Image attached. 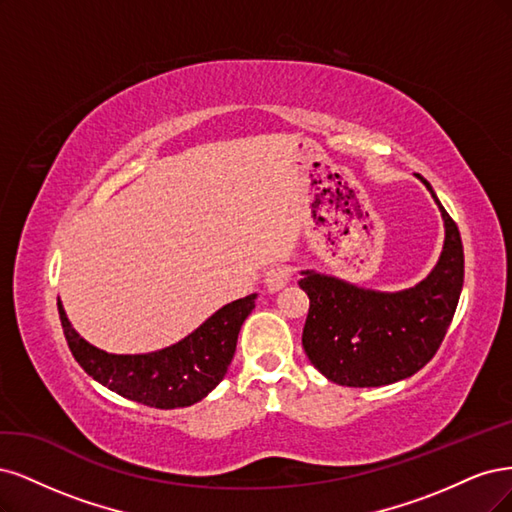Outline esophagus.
<instances>
[{
	"mask_svg": "<svg viewBox=\"0 0 512 512\" xmlns=\"http://www.w3.org/2000/svg\"><path fill=\"white\" fill-rule=\"evenodd\" d=\"M291 280V270L287 266H272L266 276H263V283H266L268 291H280Z\"/></svg>",
	"mask_w": 512,
	"mask_h": 512,
	"instance_id": "34e87169",
	"label": "esophagus"
}]
</instances>
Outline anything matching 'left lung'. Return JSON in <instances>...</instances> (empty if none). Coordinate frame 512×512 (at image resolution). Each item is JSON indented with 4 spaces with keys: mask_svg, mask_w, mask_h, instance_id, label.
<instances>
[{
    "mask_svg": "<svg viewBox=\"0 0 512 512\" xmlns=\"http://www.w3.org/2000/svg\"><path fill=\"white\" fill-rule=\"evenodd\" d=\"M419 178L444 219L442 255L419 285L381 293L302 272L300 287L310 300L302 344L310 364L332 383L381 387L402 381L419 372L447 336L464 285V246L432 185Z\"/></svg>",
    "mask_w": 512,
    "mask_h": 512,
    "instance_id": "1",
    "label": "left lung"
}]
</instances>
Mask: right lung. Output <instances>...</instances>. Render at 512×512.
<instances>
[{
	"mask_svg": "<svg viewBox=\"0 0 512 512\" xmlns=\"http://www.w3.org/2000/svg\"><path fill=\"white\" fill-rule=\"evenodd\" d=\"M255 298L253 293L223 306L187 338L146 355H112L95 349L74 332L61 302L57 308L65 340L82 370L127 400L170 410L200 402L223 381Z\"/></svg>",
	"mask_w": 512,
	"mask_h": 512,
	"instance_id": "add662e5",
	"label": "right lung"
}]
</instances>
